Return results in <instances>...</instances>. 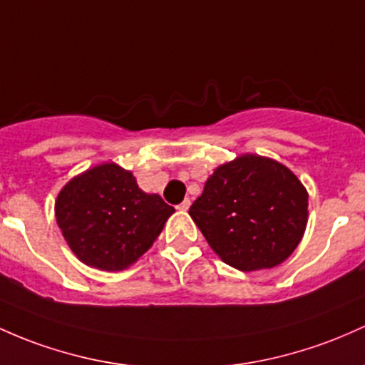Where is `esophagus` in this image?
Wrapping results in <instances>:
<instances>
[{"instance_id": "1", "label": "esophagus", "mask_w": 365, "mask_h": 365, "mask_svg": "<svg viewBox=\"0 0 365 365\" xmlns=\"http://www.w3.org/2000/svg\"><path fill=\"white\" fill-rule=\"evenodd\" d=\"M190 207V199H185V201H183L182 204H178V206H176V210H180V211H187Z\"/></svg>"}]
</instances>
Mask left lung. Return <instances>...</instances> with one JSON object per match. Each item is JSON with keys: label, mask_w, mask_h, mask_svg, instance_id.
<instances>
[{"label": "left lung", "mask_w": 365, "mask_h": 365, "mask_svg": "<svg viewBox=\"0 0 365 365\" xmlns=\"http://www.w3.org/2000/svg\"><path fill=\"white\" fill-rule=\"evenodd\" d=\"M189 215L222 262L263 270L286 262L302 242L308 192L275 159L242 154L216 168Z\"/></svg>", "instance_id": "8db88e82"}]
</instances>
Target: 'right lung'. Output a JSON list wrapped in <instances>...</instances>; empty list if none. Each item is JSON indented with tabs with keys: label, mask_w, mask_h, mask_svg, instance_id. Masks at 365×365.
Instances as JSON below:
<instances>
[{
	"label": "right lung",
	"mask_w": 365,
	"mask_h": 365,
	"mask_svg": "<svg viewBox=\"0 0 365 365\" xmlns=\"http://www.w3.org/2000/svg\"><path fill=\"white\" fill-rule=\"evenodd\" d=\"M173 213L161 195L143 192L133 173L115 163L74 176L55 201V218L72 253L106 272L137 263Z\"/></svg>",
	"instance_id": "obj_1"
}]
</instances>
